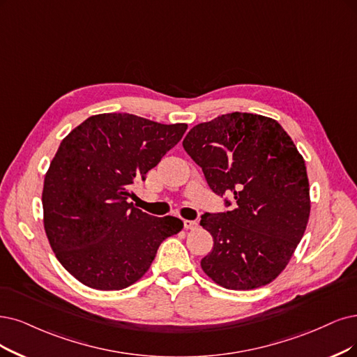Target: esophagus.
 Masks as SVG:
<instances>
[{"instance_id": "1", "label": "esophagus", "mask_w": 357, "mask_h": 357, "mask_svg": "<svg viewBox=\"0 0 357 357\" xmlns=\"http://www.w3.org/2000/svg\"><path fill=\"white\" fill-rule=\"evenodd\" d=\"M197 227H199L197 220H183V228L185 229H195Z\"/></svg>"}]
</instances>
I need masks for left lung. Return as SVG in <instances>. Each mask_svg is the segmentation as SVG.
<instances>
[{"instance_id":"1","label":"left lung","mask_w":357,"mask_h":357,"mask_svg":"<svg viewBox=\"0 0 357 357\" xmlns=\"http://www.w3.org/2000/svg\"><path fill=\"white\" fill-rule=\"evenodd\" d=\"M182 145L212 191L231 195L235 204L202 216L200 225L213 236V250L202 259L204 273L228 289L272 282L310 215L305 158L293 139L271 117L235 112L195 125Z\"/></svg>"}]
</instances>
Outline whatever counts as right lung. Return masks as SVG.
<instances>
[{"instance_id":"right-lung-1","label":"right lung","mask_w":357,"mask_h":357,"mask_svg":"<svg viewBox=\"0 0 357 357\" xmlns=\"http://www.w3.org/2000/svg\"><path fill=\"white\" fill-rule=\"evenodd\" d=\"M187 123L128 113L88 117L66 137L44 179V228L56 257L84 285L113 291L145 275L183 222L128 203L130 187L181 141Z\"/></svg>"}]
</instances>
